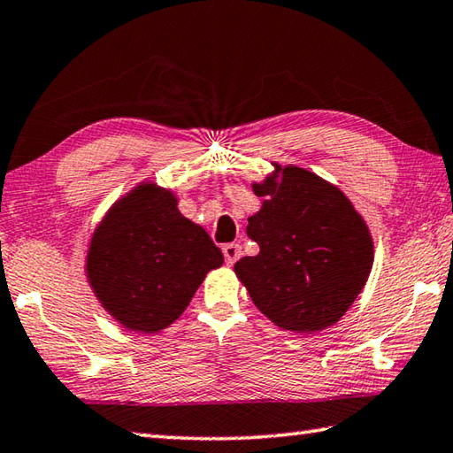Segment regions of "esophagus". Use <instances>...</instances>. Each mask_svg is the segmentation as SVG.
Returning <instances> with one entry per match:
<instances>
[{
  "label": "esophagus",
  "mask_w": 453,
  "mask_h": 453,
  "mask_svg": "<svg viewBox=\"0 0 453 453\" xmlns=\"http://www.w3.org/2000/svg\"><path fill=\"white\" fill-rule=\"evenodd\" d=\"M223 254H225V260L228 265H233L240 256H242V248L238 244H225L223 246Z\"/></svg>",
  "instance_id": "34e87169"
}]
</instances>
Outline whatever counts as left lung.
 <instances>
[{"mask_svg": "<svg viewBox=\"0 0 453 453\" xmlns=\"http://www.w3.org/2000/svg\"><path fill=\"white\" fill-rule=\"evenodd\" d=\"M272 165L252 183L264 201L246 226L260 252L238 260L234 273L275 326L312 334L336 325L362 293L373 238L334 183L293 164Z\"/></svg>", "mask_w": 453, "mask_h": 453, "instance_id": "8db88e82", "label": "left lung"}]
</instances>
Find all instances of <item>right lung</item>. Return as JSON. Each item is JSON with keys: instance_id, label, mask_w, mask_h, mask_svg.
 <instances>
[{"instance_id": "right-lung-1", "label": "right lung", "mask_w": 453, "mask_h": 453, "mask_svg": "<svg viewBox=\"0 0 453 453\" xmlns=\"http://www.w3.org/2000/svg\"><path fill=\"white\" fill-rule=\"evenodd\" d=\"M178 196L152 180L128 189L107 209L89 238L86 278L111 319L154 334L188 309L223 252L207 230L183 217Z\"/></svg>"}]
</instances>
